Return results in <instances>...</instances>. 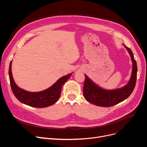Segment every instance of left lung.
Wrapping results in <instances>:
<instances>
[{
	"label": "left lung",
	"instance_id": "left-lung-1",
	"mask_svg": "<svg viewBox=\"0 0 147 147\" xmlns=\"http://www.w3.org/2000/svg\"><path fill=\"white\" fill-rule=\"evenodd\" d=\"M125 46L130 54L133 63L132 76L130 81L122 88L105 90L97 86L84 74L85 80L83 85V95L88 102L96 106L109 107L123 101L132 93L136 82L137 64L132 51L127 46Z\"/></svg>",
	"mask_w": 147,
	"mask_h": 147
}]
</instances>
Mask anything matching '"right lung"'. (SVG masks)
Returning a JSON list of instances; mask_svg holds the SVG:
<instances>
[{
  "instance_id": "obj_1",
  "label": "right lung",
  "mask_w": 147,
  "mask_h": 147,
  "mask_svg": "<svg viewBox=\"0 0 147 147\" xmlns=\"http://www.w3.org/2000/svg\"><path fill=\"white\" fill-rule=\"evenodd\" d=\"M12 61L9 65V76L13 94L21 103L32 107L45 108L51 106L57 102L61 93L62 87L72 74L71 73L62 77L51 87L43 91L30 92L20 88L15 84L11 71Z\"/></svg>"
}]
</instances>
